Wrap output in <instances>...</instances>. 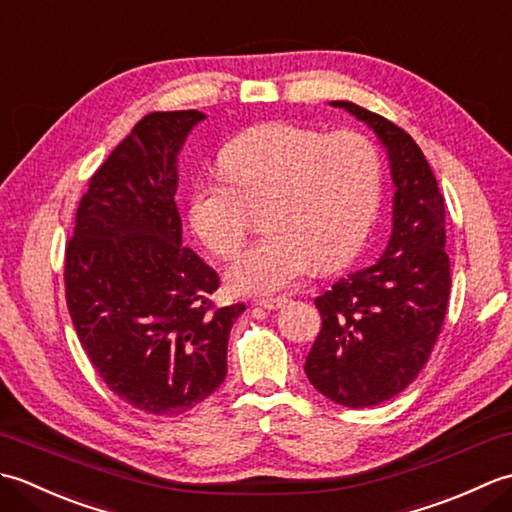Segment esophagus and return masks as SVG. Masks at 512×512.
<instances>
[{"label":"esophagus","mask_w":512,"mask_h":512,"mask_svg":"<svg viewBox=\"0 0 512 512\" xmlns=\"http://www.w3.org/2000/svg\"><path fill=\"white\" fill-rule=\"evenodd\" d=\"M286 303L288 301L284 297H277V299H259L257 306L264 308V310H279V308H284Z\"/></svg>","instance_id":"esophagus-1"}]
</instances>
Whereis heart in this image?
<instances>
[{"mask_svg": "<svg viewBox=\"0 0 512 512\" xmlns=\"http://www.w3.org/2000/svg\"><path fill=\"white\" fill-rule=\"evenodd\" d=\"M222 180H200L189 198L193 233L231 259L259 209L264 237L228 268L235 295L273 297L317 268H332L365 242L383 189L376 145L358 132L323 134L264 123L235 136L217 158Z\"/></svg>", "mask_w": 512, "mask_h": 512, "instance_id": "obj_1", "label": "heart"}]
</instances>
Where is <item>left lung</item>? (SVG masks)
Here are the masks:
<instances>
[{
    "instance_id": "1",
    "label": "left lung",
    "mask_w": 512,
    "mask_h": 512,
    "mask_svg": "<svg viewBox=\"0 0 512 512\" xmlns=\"http://www.w3.org/2000/svg\"><path fill=\"white\" fill-rule=\"evenodd\" d=\"M330 105L380 138L396 187L383 255L314 299L323 325L303 365L319 394L363 409L400 394L438 341L451 290L444 198L407 132L350 101Z\"/></svg>"
}]
</instances>
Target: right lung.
I'll return each instance as SVG.
<instances>
[{
  "label": "right lung",
  "mask_w": 512,
  "mask_h": 512,
  "mask_svg": "<svg viewBox=\"0 0 512 512\" xmlns=\"http://www.w3.org/2000/svg\"><path fill=\"white\" fill-rule=\"evenodd\" d=\"M198 110L140 121L90 180L65 248V299L94 369L129 405L178 416L224 383L244 303L211 310L220 286L182 244L178 156Z\"/></svg>",
  "instance_id": "obj_1"
}]
</instances>
